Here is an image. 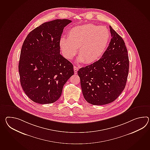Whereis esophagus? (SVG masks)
<instances>
[{
  "mask_svg": "<svg viewBox=\"0 0 150 150\" xmlns=\"http://www.w3.org/2000/svg\"><path fill=\"white\" fill-rule=\"evenodd\" d=\"M78 70H79V67L74 66V74H77Z\"/></svg>",
  "mask_w": 150,
  "mask_h": 150,
  "instance_id": "1",
  "label": "esophagus"
}]
</instances>
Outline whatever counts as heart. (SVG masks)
<instances>
[{
	"label": "heart",
	"instance_id": "obj_1",
	"mask_svg": "<svg viewBox=\"0 0 150 150\" xmlns=\"http://www.w3.org/2000/svg\"><path fill=\"white\" fill-rule=\"evenodd\" d=\"M110 32L106 27L86 23L71 28L68 38L62 37L59 45L63 56L71 60L79 48L78 62L87 64L98 60L107 48Z\"/></svg>",
	"mask_w": 150,
	"mask_h": 150
}]
</instances>
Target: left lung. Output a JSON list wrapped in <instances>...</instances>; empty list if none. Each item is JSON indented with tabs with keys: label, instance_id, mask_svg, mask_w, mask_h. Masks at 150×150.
<instances>
[{
	"label": "left lung",
	"instance_id": "8db88e82",
	"mask_svg": "<svg viewBox=\"0 0 150 150\" xmlns=\"http://www.w3.org/2000/svg\"><path fill=\"white\" fill-rule=\"evenodd\" d=\"M111 39L102 57L77 71L84 99L102 105L113 102L123 91L129 69L127 47L122 38L110 26Z\"/></svg>",
	"mask_w": 150,
	"mask_h": 150
}]
</instances>
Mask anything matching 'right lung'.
Masks as SVG:
<instances>
[{
	"mask_svg": "<svg viewBox=\"0 0 150 150\" xmlns=\"http://www.w3.org/2000/svg\"><path fill=\"white\" fill-rule=\"evenodd\" d=\"M71 21L56 19L41 24L24 40L20 53V84L30 100L53 103L60 98L63 86L74 74L73 66L60 54L63 28Z\"/></svg>",
	"mask_w": 150,
	"mask_h": 150,
	"instance_id": "1",
	"label": "right lung"
}]
</instances>
